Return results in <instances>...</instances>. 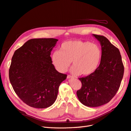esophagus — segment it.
I'll list each match as a JSON object with an SVG mask.
<instances>
[{
	"label": "esophagus",
	"mask_w": 131,
	"mask_h": 131,
	"mask_svg": "<svg viewBox=\"0 0 131 131\" xmlns=\"http://www.w3.org/2000/svg\"><path fill=\"white\" fill-rule=\"evenodd\" d=\"M73 77L71 76V75H68V76H67V79H72L73 78Z\"/></svg>",
	"instance_id": "esophagus-1"
}]
</instances>
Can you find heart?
<instances>
[{
  "label": "heart",
  "instance_id": "obj_1",
  "mask_svg": "<svg viewBox=\"0 0 131 131\" xmlns=\"http://www.w3.org/2000/svg\"><path fill=\"white\" fill-rule=\"evenodd\" d=\"M102 50L96 43L80 40L63 42L59 51H55L51 59L56 69L65 73L72 62L71 72L74 75L88 76L95 72L100 66Z\"/></svg>",
  "mask_w": 131,
  "mask_h": 131
}]
</instances>
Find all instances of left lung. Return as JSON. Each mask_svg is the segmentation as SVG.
Instances as JSON below:
<instances>
[{
  "label": "left lung",
  "instance_id": "1",
  "mask_svg": "<svg viewBox=\"0 0 131 131\" xmlns=\"http://www.w3.org/2000/svg\"><path fill=\"white\" fill-rule=\"evenodd\" d=\"M102 47L100 64L93 74L79 78L82 83L77 94L82 104L97 107L108 103L119 89L124 73L120 51L108 39L93 34Z\"/></svg>",
  "mask_w": 131,
  "mask_h": 131
}]
</instances>
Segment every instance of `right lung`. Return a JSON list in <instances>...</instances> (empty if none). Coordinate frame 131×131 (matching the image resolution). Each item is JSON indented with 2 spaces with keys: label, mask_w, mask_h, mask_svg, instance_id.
I'll return each instance as SVG.
<instances>
[{
  "label": "right lung",
  "mask_w": 131,
  "mask_h": 131,
  "mask_svg": "<svg viewBox=\"0 0 131 131\" xmlns=\"http://www.w3.org/2000/svg\"><path fill=\"white\" fill-rule=\"evenodd\" d=\"M58 40L32 39L16 50L11 59L9 79L15 93L30 106L46 108L56 101L61 83L67 75L55 69L51 52Z\"/></svg>",
  "instance_id": "obj_1"
}]
</instances>
